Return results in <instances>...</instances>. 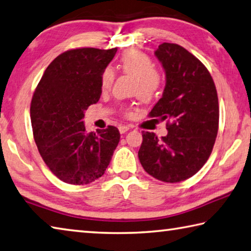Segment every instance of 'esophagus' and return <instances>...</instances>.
<instances>
[{"instance_id": "obj_1", "label": "esophagus", "mask_w": 251, "mask_h": 251, "mask_svg": "<svg viewBox=\"0 0 251 251\" xmlns=\"http://www.w3.org/2000/svg\"><path fill=\"white\" fill-rule=\"evenodd\" d=\"M118 129H120V133L121 134H125L126 131L129 129V127L128 126H125V125H122V126L118 127Z\"/></svg>"}]
</instances>
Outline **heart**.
Segmentation results:
<instances>
[{
	"label": "heart",
	"mask_w": 251,
	"mask_h": 251,
	"mask_svg": "<svg viewBox=\"0 0 251 251\" xmlns=\"http://www.w3.org/2000/svg\"><path fill=\"white\" fill-rule=\"evenodd\" d=\"M120 67L126 75L135 78V93L143 101H151L160 92L162 86V76L154 68L153 61L148 54L139 50H127L120 58ZM114 79V72L110 67L102 71L101 88L106 90L111 86Z\"/></svg>",
	"instance_id": "1"
}]
</instances>
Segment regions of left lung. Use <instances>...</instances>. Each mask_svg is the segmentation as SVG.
<instances>
[{
  "label": "left lung",
  "mask_w": 251,
  "mask_h": 251,
  "mask_svg": "<svg viewBox=\"0 0 251 251\" xmlns=\"http://www.w3.org/2000/svg\"><path fill=\"white\" fill-rule=\"evenodd\" d=\"M166 72L162 98L149 117L167 121L168 135L143 131L138 158L156 179L176 183L194 176L207 161L220 120L216 86L199 59L180 45L163 43L154 51Z\"/></svg>",
  "instance_id": "8db88e82"
}]
</instances>
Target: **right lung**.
<instances>
[{"mask_svg":"<svg viewBox=\"0 0 251 251\" xmlns=\"http://www.w3.org/2000/svg\"><path fill=\"white\" fill-rule=\"evenodd\" d=\"M117 48H75L45 70L30 103L35 143L54 176L68 184H89L105 172L120 141L114 126L86 133L84 111L102 93L101 74Z\"/></svg>","mask_w":251,"mask_h":251,"instance_id":"right-lung-1","label":"right lung"}]
</instances>
